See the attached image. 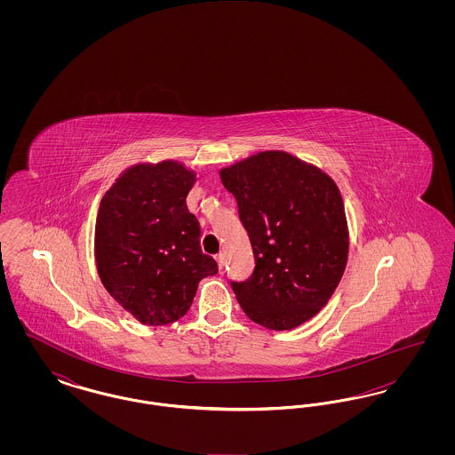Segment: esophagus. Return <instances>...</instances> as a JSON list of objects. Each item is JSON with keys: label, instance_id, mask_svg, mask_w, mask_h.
Wrapping results in <instances>:
<instances>
[{"label": "esophagus", "instance_id": "esophagus-1", "mask_svg": "<svg viewBox=\"0 0 455 455\" xmlns=\"http://www.w3.org/2000/svg\"><path fill=\"white\" fill-rule=\"evenodd\" d=\"M215 259H217L218 267H220V269H223V266H225V256L220 252V254H217V258H215Z\"/></svg>", "mask_w": 455, "mask_h": 455}]
</instances>
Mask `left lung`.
I'll return each instance as SVG.
<instances>
[{
	"mask_svg": "<svg viewBox=\"0 0 455 455\" xmlns=\"http://www.w3.org/2000/svg\"><path fill=\"white\" fill-rule=\"evenodd\" d=\"M220 177L237 201L254 254L251 276L228 280L242 310L275 331L308 321L331 299L347 266V217L338 186L284 152L258 153Z\"/></svg>",
	"mask_w": 455,
	"mask_h": 455,
	"instance_id": "8db88e82",
	"label": "left lung"
}]
</instances>
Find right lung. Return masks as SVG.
Here are the masks:
<instances>
[{
  "label": "right lung",
  "mask_w": 455,
  "mask_h": 455,
  "mask_svg": "<svg viewBox=\"0 0 455 455\" xmlns=\"http://www.w3.org/2000/svg\"><path fill=\"white\" fill-rule=\"evenodd\" d=\"M195 173L175 162L136 165L102 197L95 227L100 280L140 323L172 324L189 310L197 283L218 273L201 252L199 221L186 197Z\"/></svg>",
  "instance_id": "obj_1"
}]
</instances>
